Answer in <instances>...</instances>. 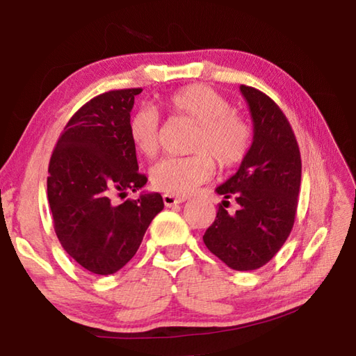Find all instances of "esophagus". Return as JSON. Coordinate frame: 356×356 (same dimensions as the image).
<instances>
[{
  "instance_id": "obj_1",
  "label": "esophagus",
  "mask_w": 356,
  "mask_h": 356,
  "mask_svg": "<svg viewBox=\"0 0 356 356\" xmlns=\"http://www.w3.org/2000/svg\"><path fill=\"white\" fill-rule=\"evenodd\" d=\"M186 201V197L184 196H172V195H163V202L166 207H174L177 204H182Z\"/></svg>"
}]
</instances>
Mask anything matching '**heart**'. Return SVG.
Segmentation results:
<instances>
[{"instance_id":"heart-1","label":"heart","mask_w":356,"mask_h":356,"mask_svg":"<svg viewBox=\"0 0 356 356\" xmlns=\"http://www.w3.org/2000/svg\"><path fill=\"white\" fill-rule=\"evenodd\" d=\"M165 106L179 118L196 124L190 156H170L150 171L154 188L172 196H186L213 176L215 161L221 168H232L246 159L252 129L248 120L232 113L226 97L202 84H190L172 92ZM130 141L138 154L154 159L160 147V125L156 113L143 108L130 118Z\"/></svg>"}]
</instances>
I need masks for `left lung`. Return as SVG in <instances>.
Listing matches in <instances>:
<instances>
[{
    "label": "left lung",
    "mask_w": 356,
    "mask_h": 356,
    "mask_svg": "<svg viewBox=\"0 0 356 356\" xmlns=\"http://www.w3.org/2000/svg\"><path fill=\"white\" fill-rule=\"evenodd\" d=\"M252 119L251 149L242 165L215 191L236 197L229 215L220 204L204 243L227 267L238 272L261 268L291 234L301 182L300 149L284 113L264 92L240 86Z\"/></svg>",
    "instance_id": "left-lung-1"
}]
</instances>
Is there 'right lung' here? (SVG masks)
<instances>
[{"label":"right lung","mask_w":356,"mask_h":356,"mask_svg":"<svg viewBox=\"0 0 356 356\" xmlns=\"http://www.w3.org/2000/svg\"><path fill=\"white\" fill-rule=\"evenodd\" d=\"M143 89L100 94L65 125L48 166L47 196L65 252L95 275H113L136 254L150 221L163 210L160 193L113 204L143 188L130 113Z\"/></svg>","instance_id":"1"}]
</instances>
